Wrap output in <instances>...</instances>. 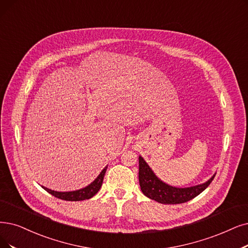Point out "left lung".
Masks as SVG:
<instances>
[{
	"label": "left lung",
	"mask_w": 248,
	"mask_h": 248,
	"mask_svg": "<svg viewBox=\"0 0 248 248\" xmlns=\"http://www.w3.org/2000/svg\"><path fill=\"white\" fill-rule=\"evenodd\" d=\"M138 178H140V189L148 199L164 204H177L189 202L201 194L212 183L215 175L203 184L188 188H176L167 185L158 179L143 158L140 156Z\"/></svg>",
	"instance_id": "8db88e82"
}]
</instances>
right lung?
I'll use <instances>...</instances> for the list:
<instances>
[{
    "instance_id": "add662e5",
    "label": "right lung",
    "mask_w": 248,
    "mask_h": 248,
    "mask_svg": "<svg viewBox=\"0 0 248 248\" xmlns=\"http://www.w3.org/2000/svg\"><path fill=\"white\" fill-rule=\"evenodd\" d=\"M107 171V167L102 171V173L98 175L96 179L85 188H82L80 190H76V191H70V192H58L48 189V188L43 187L45 190H46L48 193H51L54 195L57 199H60L63 201H68V202H79V201H84V200H90L93 195L97 193V191L100 190V188L103 184L104 181V176Z\"/></svg>"
}]
</instances>
